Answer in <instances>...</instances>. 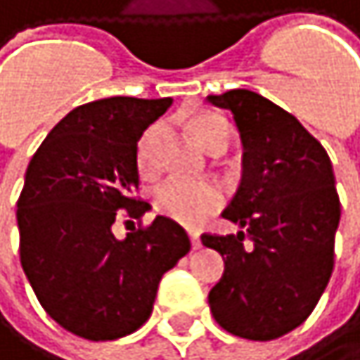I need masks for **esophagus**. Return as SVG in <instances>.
<instances>
[{
    "label": "esophagus",
    "instance_id": "esophagus-1",
    "mask_svg": "<svg viewBox=\"0 0 360 360\" xmlns=\"http://www.w3.org/2000/svg\"><path fill=\"white\" fill-rule=\"evenodd\" d=\"M190 240H192V249H194V251L202 247V243H200V236H198V232H194V230H190Z\"/></svg>",
    "mask_w": 360,
    "mask_h": 360
}]
</instances>
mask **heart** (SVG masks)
<instances>
[{"label":"heart","mask_w":360,"mask_h":360,"mask_svg":"<svg viewBox=\"0 0 360 360\" xmlns=\"http://www.w3.org/2000/svg\"><path fill=\"white\" fill-rule=\"evenodd\" d=\"M198 143L211 151H224L230 143V124L224 115L213 111H200L190 120ZM162 136V124L149 126L136 143V170L143 179H153L160 170L158 141ZM224 202V192L211 181H186V179H166L153 194L151 205L158 215H164L184 226L205 224Z\"/></svg>","instance_id":"1"}]
</instances>
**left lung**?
I'll return each instance as SVG.
<instances>
[{
    "label": "left lung",
    "mask_w": 360,
    "mask_h": 360,
    "mask_svg": "<svg viewBox=\"0 0 360 360\" xmlns=\"http://www.w3.org/2000/svg\"><path fill=\"white\" fill-rule=\"evenodd\" d=\"M207 101L232 111L245 149L240 188L224 211L243 230L202 234L226 262L209 306L228 333L276 340L310 316L333 272L342 215L333 166L297 117L262 94L236 88Z\"/></svg>",
    "instance_id": "left-lung-1"
}]
</instances>
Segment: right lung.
Segmentation results:
<instances>
[{"label": "right lung", "instance_id": "obj_1", "mask_svg": "<svg viewBox=\"0 0 360 360\" xmlns=\"http://www.w3.org/2000/svg\"><path fill=\"white\" fill-rule=\"evenodd\" d=\"M172 98L109 96L69 111L33 153L16 202L20 266L50 319L90 342L136 331L158 285L190 253L186 230L158 215L117 240V211L141 219L136 141Z\"/></svg>", "mask_w": 360, "mask_h": 360}]
</instances>
